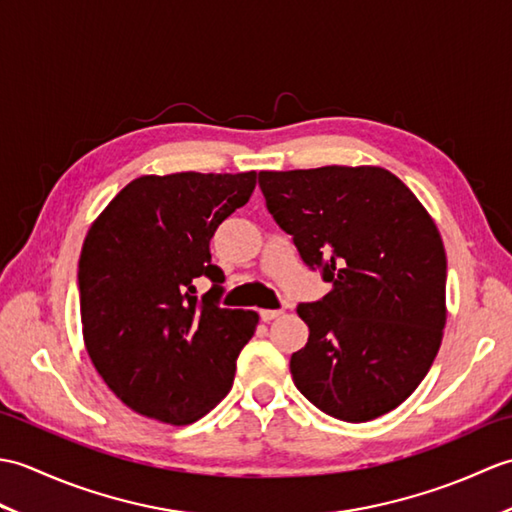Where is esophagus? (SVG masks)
I'll list each match as a JSON object with an SVG mask.
<instances>
[{"label":"esophagus","mask_w":512,"mask_h":512,"mask_svg":"<svg viewBox=\"0 0 512 512\" xmlns=\"http://www.w3.org/2000/svg\"><path fill=\"white\" fill-rule=\"evenodd\" d=\"M281 314H284V310H259V319L262 321H273V319H277V317H281Z\"/></svg>","instance_id":"obj_1"}]
</instances>
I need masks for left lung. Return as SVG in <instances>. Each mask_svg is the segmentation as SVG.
<instances>
[{
	"label": "left lung",
	"mask_w": 512,
	"mask_h": 512,
	"mask_svg": "<svg viewBox=\"0 0 512 512\" xmlns=\"http://www.w3.org/2000/svg\"><path fill=\"white\" fill-rule=\"evenodd\" d=\"M259 189L303 264L332 284L297 306L310 328L290 358L297 389L345 422L396 409L427 376L447 323L436 224L380 167L259 171Z\"/></svg>",
	"instance_id": "obj_1"
}]
</instances>
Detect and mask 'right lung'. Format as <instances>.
Masks as SVG:
<instances>
[{
  "label": "right lung",
  "instance_id": "right-lung-1",
  "mask_svg": "<svg viewBox=\"0 0 512 512\" xmlns=\"http://www.w3.org/2000/svg\"><path fill=\"white\" fill-rule=\"evenodd\" d=\"M255 184V171L143 176L90 226L79 259L83 339L136 413L191 424L231 391L259 314L220 306L224 273L209 244ZM200 276L212 281L202 300Z\"/></svg>",
  "mask_w": 512,
  "mask_h": 512
}]
</instances>
